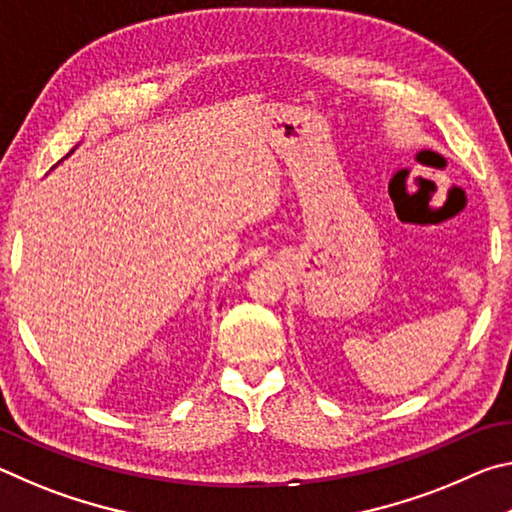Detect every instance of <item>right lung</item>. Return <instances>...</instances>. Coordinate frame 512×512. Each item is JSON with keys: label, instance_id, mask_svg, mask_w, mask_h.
<instances>
[{"label": "right lung", "instance_id": "add662e5", "mask_svg": "<svg viewBox=\"0 0 512 512\" xmlns=\"http://www.w3.org/2000/svg\"><path fill=\"white\" fill-rule=\"evenodd\" d=\"M69 153H74V149H72V151H69ZM69 153H67V155H69Z\"/></svg>", "mask_w": 512, "mask_h": 512}]
</instances>
